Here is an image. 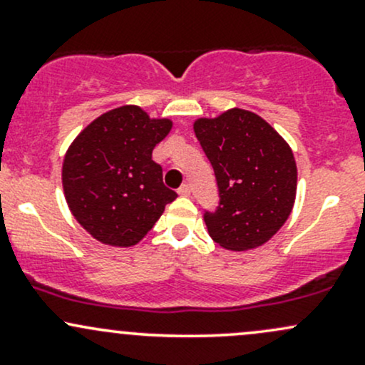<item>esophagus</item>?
I'll return each mask as SVG.
<instances>
[{"mask_svg": "<svg viewBox=\"0 0 365 365\" xmlns=\"http://www.w3.org/2000/svg\"><path fill=\"white\" fill-rule=\"evenodd\" d=\"M178 194L183 195V197L190 195V185H188V183H183V185L178 188Z\"/></svg>", "mask_w": 365, "mask_h": 365, "instance_id": "34e87169", "label": "esophagus"}]
</instances>
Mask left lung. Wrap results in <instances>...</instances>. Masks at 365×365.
Returning <instances> with one entry per match:
<instances>
[{"instance_id": "8db88e82", "label": "left lung", "mask_w": 365, "mask_h": 365, "mask_svg": "<svg viewBox=\"0 0 365 365\" xmlns=\"http://www.w3.org/2000/svg\"><path fill=\"white\" fill-rule=\"evenodd\" d=\"M216 175L220 206L204 212L207 232L228 250L266 244L290 216L297 165L290 145L252 111H225L194 123Z\"/></svg>"}]
</instances>
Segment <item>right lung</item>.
Listing matches in <instances>:
<instances>
[{"instance_id": "obj_1", "label": "right lung", "mask_w": 365, "mask_h": 365, "mask_svg": "<svg viewBox=\"0 0 365 365\" xmlns=\"http://www.w3.org/2000/svg\"><path fill=\"white\" fill-rule=\"evenodd\" d=\"M171 120L121 106L87 125L63 161V190L75 220L96 240L132 247L148 235L177 192L163 183L153 149Z\"/></svg>"}]
</instances>
